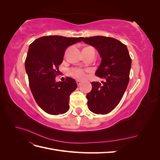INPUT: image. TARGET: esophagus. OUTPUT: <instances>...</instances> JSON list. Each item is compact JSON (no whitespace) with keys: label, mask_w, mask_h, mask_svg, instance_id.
Here are the masks:
<instances>
[{"label":"esophagus","mask_w":160,"mask_h":160,"mask_svg":"<svg viewBox=\"0 0 160 160\" xmlns=\"http://www.w3.org/2000/svg\"><path fill=\"white\" fill-rule=\"evenodd\" d=\"M76 82H77V85H78V86H79L81 84V82L79 80H77Z\"/></svg>","instance_id":"obj_1"}]
</instances>
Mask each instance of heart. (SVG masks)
I'll use <instances>...</instances> for the list:
<instances>
[{
  "mask_svg": "<svg viewBox=\"0 0 160 160\" xmlns=\"http://www.w3.org/2000/svg\"><path fill=\"white\" fill-rule=\"evenodd\" d=\"M71 76L77 79H83L85 77V71L80 68H73L69 71Z\"/></svg>",
  "mask_w": 160,
  "mask_h": 160,
  "instance_id": "1",
  "label": "heart"
}]
</instances>
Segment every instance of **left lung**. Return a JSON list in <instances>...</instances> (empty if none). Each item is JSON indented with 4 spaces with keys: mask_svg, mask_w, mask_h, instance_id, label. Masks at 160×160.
I'll use <instances>...</instances> for the list:
<instances>
[{
    "mask_svg": "<svg viewBox=\"0 0 160 160\" xmlns=\"http://www.w3.org/2000/svg\"><path fill=\"white\" fill-rule=\"evenodd\" d=\"M94 47L101 59L95 75L105 81L92 82V90L87 94L89 109L96 114H106L120 102L129 81L132 59L126 45L112 37H80Z\"/></svg>",
    "mask_w": 160,
    "mask_h": 160,
    "instance_id": "8db88e82",
    "label": "left lung"
}]
</instances>
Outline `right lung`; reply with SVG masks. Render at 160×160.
<instances>
[{
  "mask_svg": "<svg viewBox=\"0 0 160 160\" xmlns=\"http://www.w3.org/2000/svg\"><path fill=\"white\" fill-rule=\"evenodd\" d=\"M81 41L79 38L52 35L38 38L29 45L25 70L30 88L38 105L50 115L69 109V97L77 88L76 81L67 77L65 81L57 82L55 77L67 48Z\"/></svg>",
  "mask_w": 160,
  "mask_h": 160,
  "instance_id": "1",
  "label": "right lung"
}]
</instances>
